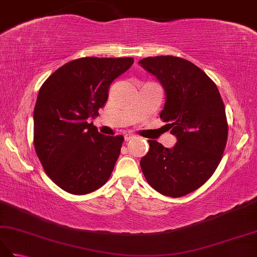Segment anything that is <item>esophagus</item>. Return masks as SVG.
<instances>
[{"label":"esophagus","mask_w":257,"mask_h":257,"mask_svg":"<svg viewBox=\"0 0 257 257\" xmlns=\"http://www.w3.org/2000/svg\"><path fill=\"white\" fill-rule=\"evenodd\" d=\"M135 138H136V136L133 135V134L124 135V140H125V141H130V140H133V139H135Z\"/></svg>","instance_id":"esophagus-1"}]
</instances>
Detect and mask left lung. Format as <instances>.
<instances>
[{
	"instance_id": "1",
	"label": "left lung",
	"mask_w": 257,
	"mask_h": 257,
	"mask_svg": "<svg viewBox=\"0 0 257 257\" xmlns=\"http://www.w3.org/2000/svg\"><path fill=\"white\" fill-rule=\"evenodd\" d=\"M139 64L165 88L160 118L178 139L171 149L148 140L141 170L158 192L180 198L202 187L219 166L228 132L224 103L214 81L187 59L156 56Z\"/></svg>"
}]
</instances>
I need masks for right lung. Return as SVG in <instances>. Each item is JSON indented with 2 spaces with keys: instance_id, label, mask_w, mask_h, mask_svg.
Masks as SVG:
<instances>
[{
  "instance_id": "add662e5",
  "label": "right lung",
  "mask_w": 257,
  "mask_h": 257,
  "mask_svg": "<svg viewBox=\"0 0 257 257\" xmlns=\"http://www.w3.org/2000/svg\"><path fill=\"white\" fill-rule=\"evenodd\" d=\"M134 58L83 57L55 70L38 92L34 109V147L46 174L68 193L96 191L110 178L122 136L98 133L95 119L108 89Z\"/></svg>"
}]
</instances>
